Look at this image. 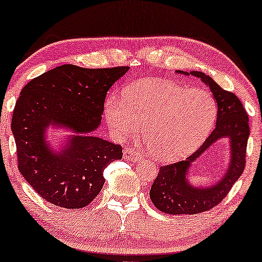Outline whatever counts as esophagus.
<instances>
[{
  "label": "esophagus",
  "instance_id": "1",
  "mask_svg": "<svg viewBox=\"0 0 262 262\" xmlns=\"http://www.w3.org/2000/svg\"><path fill=\"white\" fill-rule=\"evenodd\" d=\"M124 157L126 160H131V161H135V162H137V161H141L142 156L139 155V152L137 150L132 149V148H125L124 149Z\"/></svg>",
  "mask_w": 262,
  "mask_h": 262
}]
</instances>
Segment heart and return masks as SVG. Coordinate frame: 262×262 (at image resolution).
Instances as JSON below:
<instances>
[{
  "label": "heart",
  "instance_id": "b5f03b06",
  "mask_svg": "<svg viewBox=\"0 0 262 262\" xmlns=\"http://www.w3.org/2000/svg\"><path fill=\"white\" fill-rule=\"evenodd\" d=\"M217 116L213 96L200 88L186 89L163 78L132 82L125 95L105 102V119L119 139H143L154 159L178 161L191 155L210 134Z\"/></svg>",
  "mask_w": 262,
  "mask_h": 262
}]
</instances>
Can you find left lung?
<instances>
[{
    "label": "left lung",
    "mask_w": 262,
    "mask_h": 262,
    "mask_svg": "<svg viewBox=\"0 0 262 262\" xmlns=\"http://www.w3.org/2000/svg\"><path fill=\"white\" fill-rule=\"evenodd\" d=\"M178 74L195 76L210 88L217 105L216 127L204 144L185 161L160 168L150 189V199L156 209L169 214H196L220 204L241 177L246 166V149L249 137L248 114L232 93L224 91L209 75L202 71ZM229 139V161L220 181L209 186H194L189 182L195 161L220 139Z\"/></svg>",
    "instance_id": "obj_1"
}]
</instances>
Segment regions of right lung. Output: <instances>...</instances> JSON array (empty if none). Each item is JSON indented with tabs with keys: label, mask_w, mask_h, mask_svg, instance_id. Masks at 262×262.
Instances as JSON below:
<instances>
[{
	"label": "right lung",
	"mask_w": 262,
	"mask_h": 262,
	"mask_svg": "<svg viewBox=\"0 0 262 262\" xmlns=\"http://www.w3.org/2000/svg\"><path fill=\"white\" fill-rule=\"evenodd\" d=\"M128 69L64 64L21 91L12 118L17 167L46 202L66 209L87 206L102 189L105 168L123 157L120 145L93 134L101 124L107 92ZM50 127L72 132L59 150L49 144Z\"/></svg>",
	"instance_id": "1"
}]
</instances>
